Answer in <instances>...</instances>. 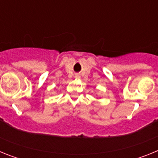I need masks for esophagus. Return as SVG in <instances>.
Here are the masks:
<instances>
[{
	"instance_id": "34e87169",
	"label": "esophagus",
	"mask_w": 158,
	"mask_h": 158,
	"mask_svg": "<svg viewBox=\"0 0 158 158\" xmlns=\"http://www.w3.org/2000/svg\"><path fill=\"white\" fill-rule=\"evenodd\" d=\"M76 77H77V78H78V76H76Z\"/></svg>"
}]
</instances>
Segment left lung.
<instances>
[{
	"mask_svg": "<svg viewBox=\"0 0 158 158\" xmlns=\"http://www.w3.org/2000/svg\"><path fill=\"white\" fill-rule=\"evenodd\" d=\"M97 99H98V98H97ZM99 99H100V98H99Z\"/></svg>",
	"mask_w": 158,
	"mask_h": 158,
	"instance_id": "1",
	"label": "left lung"
}]
</instances>
